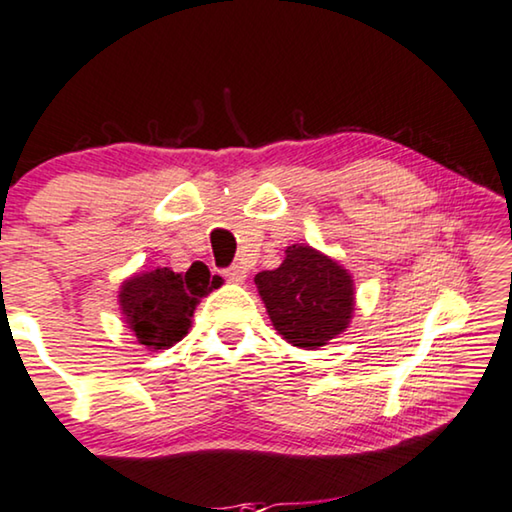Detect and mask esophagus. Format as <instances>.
I'll return each mask as SVG.
<instances>
[{"mask_svg":"<svg viewBox=\"0 0 512 512\" xmlns=\"http://www.w3.org/2000/svg\"><path fill=\"white\" fill-rule=\"evenodd\" d=\"M246 276H248V271L243 269V266H229V269L225 271V278L229 280V283H236V285L246 283Z\"/></svg>","mask_w":512,"mask_h":512,"instance_id":"esophagus-1","label":"esophagus"}]
</instances>
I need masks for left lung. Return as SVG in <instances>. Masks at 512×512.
<instances>
[{
    "label": "left lung",
    "mask_w": 512,
    "mask_h": 512,
    "mask_svg": "<svg viewBox=\"0 0 512 512\" xmlns=\"http://www.w3.org/2000/svg\"><path fill=\"white\" fill-rule=\"evenodd\" d=\"M273 329L287 343L318 350L350 327L355 280L343 264L306 243L287 246L278 269L255 276Z\"/></svg>",
    "instance_id": "left-lung-1"
}]
</instances>
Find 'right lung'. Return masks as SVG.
Listing matches in <instances>:
<instances>
[{
    "mask_svg": "<svg viewBox=\"0 0 512 512\" xmlns=\"http://www.w3.org/2000/svg\"><path fill=\"white\" fill-rule=\"evenodd\" d=\"M222 285L204 262H194L185 273L157 266L122 280L118 304L122 320L136 343L148 350H167L192 327L194 308Z\"/></svg>",
    "mask_w": 512,
    "mask_h": 512,
    "instance_id": "obj_1",
    "label": "right lung"
}]
</instances>
